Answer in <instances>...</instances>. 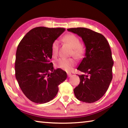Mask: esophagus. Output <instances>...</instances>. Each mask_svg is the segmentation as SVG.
I'll use <instances>...</instances> for the list:
<instances>
[{"mask_svg": "<svg viewBox=\"0 0 128 128\" xmlns=\"http://www.w3.org/2000/svg\"><path fill=\"white\" fill-rule=\"evenodd\" d=\"M67 76H68V77H71V76H72V74H71L70 73H67Z\"/></svg>", "mask_w": 128, "mask_h": 128, "instance_id": "1", "label": "esophagus"}]
</instances>
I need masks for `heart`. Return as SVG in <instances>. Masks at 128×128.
<instances>
[{
	"label": "heart",
	"mask_w": 128,
	"mask_h": 128,
	"mask_svg": "<svg viewBox=\"0 0 128 128\" xmlns=\"http://www.w3.org/2000/svg\"><path fill=\"white\" fill-rule=\"evenodd\" d=\"M64 42L68 43L72 48L70 55L77 58H81L85 54V47L80 43V39L73 34H68L65 36ZM52 54L54 56L58 55L59 51V41L55 40L51 45ZM55 66L57 68L69 72L72 70L75 65V61L73 58H60L55 62Z\"/></svg>",
	"instance_id": "obj_1"
}]
</instances>
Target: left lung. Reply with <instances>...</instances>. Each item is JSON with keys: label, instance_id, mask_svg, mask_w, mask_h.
Here are the masks:
<instances>
[{"label": "left lung", "instance_id": "8db88e82", "mask_svg": "<svg viewBox=\"0 0 128 128\" xmlns=\"http://www.w3.org/2000/svg\"><path fill=\"white\" fill-rule=\"evenodd\" d=\"M81 36L86 46L85 56L77 68L85 74L78 75L80 84L74 89L76 97L91 103L100 99L112 79L114 61L110 44L102 34L85 28L68 29Z\"/></svg>", "mask_w": 128, "mask_h": 128}]
</instances>
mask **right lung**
I'll list each match as a JSON object with an SVG mask.
<instances>
[{
	"instance_id": "right-lung-1",
	"label": "right lung",
	"mask_w": 128,
	"mask_h": 128,
	"mask_svg": "<svg viewBox=\"0 0 128 128\" xmlns=\"http://www.w3.org/2000/svg\"><path fill=\"white\" fill-rule=\"evenodd\" d=\"M64 28L36 27L30 30L17 47L15 76L24 94L33 102L43 104L55 98L59 86L67 77L50 62L51 45Z\"/></svg>"
}]
</instances>
